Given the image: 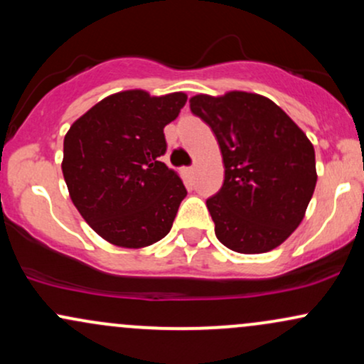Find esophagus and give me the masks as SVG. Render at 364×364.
Here are the masks:
<instances>
[{"instance_id":"obj_1","label":"esophagus","mask_w":364,"mask_h":364,"mask_svg":"<svg viewBox=\"0 0 364 364\" xmlns=\"http://www.w3.org/2000/svg\"><path fill=\"white\" fill-rule=\"evenodd\" d=\"M185 173H186V176L191 179V178L195 176V168H193V166H191V168H186V169H185Z\"/></svg>"}]
</instances>
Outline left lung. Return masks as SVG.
I'll use <instances>...</instances> for the list:
<instances>
[{
	"label": "left lung",
	"instance_id": "left-lung-1",
	"mask_svg": "<svg viewBox=\"0 0 364 364\" xmlns=\"http://www.w3.org/2000/svg\"><path fill=\"white\" fill-rule=\"evenodd\" d=\"M190 109L212 128L223 152V188L207 200L217 240L237 253L277 248L301 224L315 191L311 141L258 94H198Z\"/></svg>",
	"mask_w": 364,
	"mask_h": 364
}]
</instances>
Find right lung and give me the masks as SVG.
I'll list each match as a JSON object with an SVG mask.
<instances>
[{"label":"right lung","mask_w":364,"mask_h":364,"mask_svg":"<svg viewBox=\"0 0 364 364\" xmlns=\"http://www.w3.org/2000/svg\"><path fill=\"white\" fill-rule=\"evenodd\" d=\"M185 104L183 92L161 97L118 92L66 133L61 169L72 202L109 243L144 248L173 228L186 188L161 157L168 149L164 127Z\"/></svg>","instance_id":"obj_1"}]
</instances>
